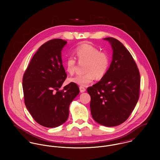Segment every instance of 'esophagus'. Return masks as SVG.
<instances>
[{
	"label": "esophagus",
	"instance_id": "obj_1",
	"mask_svg": "<svg viewBox=\"0 0 160 160\" xmlns=\"http://www.w3.org/2000/svg\"><path fill=\"white\" fill-rule=\"evenodd\" d=\"M79 90L81 92H84L86 91V88L83 86H80L79 87Z\"/></svg>",
	"mask_w": 160,
	"mask_h": 160
}]
</instances>
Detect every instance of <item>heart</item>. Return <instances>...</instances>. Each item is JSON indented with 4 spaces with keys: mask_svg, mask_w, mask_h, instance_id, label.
Instances as JSON below:
<instances>
[{
    "mask_svg": "<svg viewBox=\"0 0 160 160\" xmlns=\"http://www.w3.org/2000/svg\"><path fill=\"white\" fill-rule=\"evenodd\" d=\"M74 53L79 62H86L84 67L86 72L69 78L70 83L86 86L93 82L94 76L97 79L103 78L110 67V55L106 52L100 51L93 45L84 44L78 46ZM76 58L72 56H69L64 63L66 70L69 74L74 73L76 67Z\"/></svg>",
    "mask_w": 160,
    "mask_h": 160,
    "instance_id": "1",
    "label": "heart"
}]
</instances>
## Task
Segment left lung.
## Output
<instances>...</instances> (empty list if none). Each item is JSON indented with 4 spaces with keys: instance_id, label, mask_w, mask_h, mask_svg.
<instances>
[{
    "instance_id": "left-lung-1",
    "label": "left lung",
    "mask_w": 160,
    "mask_h": 160,
    "mask_svg": "<svg viewBox=\"0 0 160 160\" xmlns=\"http://www.w3.org/2000/svg\"><path fill=\"white\" fill-rule=\"evenodd\" d=\"M108 41L113 60L101 80L88 88L93 119L105 126L123 123L134 109L139 98L140 78L137 65L128 49L113 38Z\"/></svg>"
}]
</instances>
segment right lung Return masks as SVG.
Wrapping results in <instances>:
<instances>
[{
  "label": "right lung",
  "instance_id": "right-lung-1",
  "mask_svg": "<svg viewBox=\"0 0 160 160\" xmlns=\"http://www.w3.org/2000/svg\"><path fill=\"white\" fill-rule=\"evenodd\" d=\"M67 42L50 40L39 47L23 77L24 103L40 125L56 128L69 116V106L79 93L77 84L69 83L60 90L67 74L62 64V52Z\"/></svg>",
  "mask_w": 160,
  "mask_h": 160
}]
</instances>
